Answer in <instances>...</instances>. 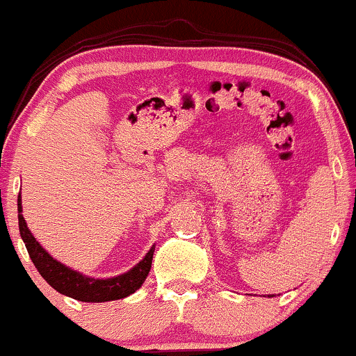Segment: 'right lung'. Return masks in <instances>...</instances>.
<instances>
[{"label":"right lung","mask_w":356,"mask_h":356,"mask_svg":"<svg viewBox=\"0 0 356 356\" xmlns=\"http://www.w3.org/2000/svg\"><path fill=\"white\" fill-rule=\"evenodd\" d=\"M18 228L25 243L29 255L40 275L47 280L49 286H52L60 294L69 298L83 300V302H106V300H118L134 294L145 282L148 272L152 267L155 247L148 250V253L140 260L134 268L127 273H121L111 279H95V277H86L83 273L65 267L64 264L57 261L49 252L35 240L32 232L26 226L25 218L22 214V199L18 197Z\"/></svg>","instance_id":"obj_1"}]
</instances>
